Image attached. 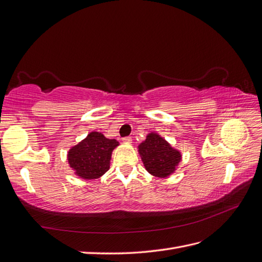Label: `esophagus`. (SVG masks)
Masks as SVG:
<instances>
[{
	"label": "esophagus",
	"mask_w": 262,
	"mask_h": 262,
	"mask_svg": "<svg viewBox=\"0 0 262 262\" xmlns=\"http://www.w3.org/2000/svg\"><path fill=\"white\" fill-rule=\"evenodd\" d=\"M124 143H132V137L130 136H126L123 138Z\"/></svg>",
	"instance_id": "esophagus-1"
}]
</instances>
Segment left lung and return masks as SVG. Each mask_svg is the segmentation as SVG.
I'll use <instances>...</instances> for the list:
<instances>
[{"mask_svg": "<svg viewBox=\"0 0 262 262\" xmlns=\"http://www.w3.org/2000/svg\"><path fill=\"white\" fill-rule=\"evenodd\" d=\"M145 168L157 178L171 175L181 161V153L174 149L159 134L150 133L138 146Z\"/></svg>", "mask_w": 262, "mask_h": 262, "instance_id": "8db88e82", "label": "left lung"}]
</instances>
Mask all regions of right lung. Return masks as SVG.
<instances>
[{
	"mask_svg": "<svg viewBox=\"0 0 262 262\" xmlns=\"http://www.w3.org/2000/svg\"><path fill=\"white\" fill-rule=\"evenodd\" d=\"M118 145L116 139H108L101 133L91 132L69 150V165L79 178L98 179L109 169L112 153Z\"/></svg>",
	"mask_w": 262,
	"mask_h": 262,
	"instance_id": "obj_1",
	"label": "right lung"
}]
</instances>
